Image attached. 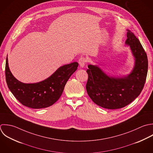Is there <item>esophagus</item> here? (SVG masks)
Returning <instances> with one entry per match:
<instances>
[{"mask_svg":"<svg viewBox=\"0 0 153 153\" xmlns=\"http://www.w3.org/2000/svg\"><path fill=\"white\" fill-rule=\"evenodd\" d=\"M86 62H87V60L85 57H80L79 59V63L81 67H84L86 64Z\"/></svg>","mask_w":153,"mask_h":153,"instance_id":"obj_1","label":"esophagus"}]
</instances>
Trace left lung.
<instances>
[{
	"instance_id": "8db88e82",
	"label": "left lung",
	"mask_w": 153,
	"mask_h": 153,
	"mask_svg": "<svg viewBox=\"0 0 153 153\" xmlns=\"http://www.w3.org/2000/svg\"><path fill=\"white\" fill-rule=\"evenodd\" d=\"M128 31L126 44L130 45L135 58L134 68L129 76L124 78L110 77L92 65H89L86 70L88 94L94 102L104 108L118 109L128 105L140 95L146 83L148 71L147 53L138 39Z\"/></svg>"
}]
</instances>
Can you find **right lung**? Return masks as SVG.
Returning a JSON list of instances; mask_svg holds the SVG:
<instances>
[{
    "instance_id": "right-lung-1",
    "label": "right lung",
    "mask_w": 153,
    "mask_h": 153,
    "mask_svg": "<svg viewBox=\"0 0 153 153\" xmlns=\"http://www.w3.org/2000/svg\"><path fill=\"white\" fill-rule=\"evenodd\" d=\"M79 64L74 62L59 68L47 79L36 83H23L12 74L7 58L5 65V77L7 85L18 101L29 108L39 109L53 105L60 98L65 85Z\"/></svg>"
}]
</instances>
